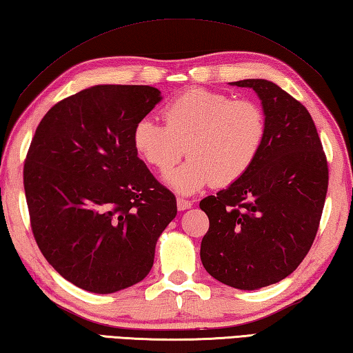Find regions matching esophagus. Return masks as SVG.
Instances as JSON below:
<instances>
[{
    "instance_id": "34e87169",
    "label": "esophagus",
    "mask_w": 353,
    "mask_h": 353,
    "mask_svg": "<svg viewBox=\"0 0 353 353\" xmlns=\"http://www.w3.org/2000/svg\"><path fill=\"white\" fill-rule=\"evenodd\" d=\"M190 208H192V201H189V199H185V198H178V199H176V209H178L179 212L188 210V209H190Z\"/></svg>"
}]
</instances>
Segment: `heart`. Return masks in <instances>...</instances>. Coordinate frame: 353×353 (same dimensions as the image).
Wrapping results in <instances>:
<instances>
[{"mask_svg":"<svg viewBox=\"0 0 353 353\" xmlns=\"http://www.w3.org/2000/svg\"><path fill=\"white\" fill-rule=\"evenodd\" d=\"M165 124L154 117L138 119L134 148L145 163L169 170L185 154L189 161L164 175L178 194L192 195L215 181L229 185L248 172L268 134L264 110L252 99L194 89L164 108Z\"/></svg>","mask_w":353,"mask_h":353,"instance_id":"heart-1","label":"heart"}]
</instances>
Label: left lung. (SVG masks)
<instances>
[{
  "label": "left lung",
  "mask_w": 353,
  "mask_h": 353,
  "mask_svg": "<svg viewBox=\"0 0 353 353\" xmlns=\"http://www.w3.org/2000/svg\"><path fill=\"white\" fill-rule=\"evenodd\" d=\"M229 84L255 90L268 134L254 165L199 203L210 223L199 256L219 283L256 290L284 280L307 255L329 170L314 119L300 101L268 79Z\"/></svg>",
  "instance_id": "obj_1"
}]
</instances>
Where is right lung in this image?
Returning a JSON list of instances; mask_svg holds the SVG:
<instances>
[{
  "label": "right lung",
  "instance_id": "right-lung-1",
  "mask_svg": "<svg viewBox=\"0 0 353 353\" xmlns=\"http://www.w3.org/2000/svg\"><path fill=\"white\" fill-rule=\"evenodd\" d=\"M150 85L98 84L44 115L24 164L33 236L64 280L94 294L143 281L176 199L138 158L132 134L161 101Z\"/></svg>",
  "mask_w": 353,
  "mask_h": 353
}]
</instances>
